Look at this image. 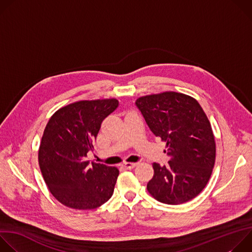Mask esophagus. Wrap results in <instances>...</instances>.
I'll use <instances>...</instances> for the list:
<instances>
[{
    "instance_id": "34e87169",
    "label": "esophagus",
    "mask_w": 252,
    "mask_h": 252,
    "mask_svg": "<svg viewBox=\"0 0 252 252\" xmlns=\"http://www.w3.org/2000/svg\"><path fill=\"white\" fill-rule=\"evenodd\" d=\"M136 165H137V163H131V162H125V163L123 164V166H124L125 168H126V169H131V168L135 167Z\"/></svg>"
}]
</instances>
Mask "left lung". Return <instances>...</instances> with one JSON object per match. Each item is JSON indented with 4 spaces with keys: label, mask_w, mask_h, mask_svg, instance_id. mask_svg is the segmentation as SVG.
Wrapping results in <instances>:
<instances>
[{
    "label": "left lung",
    "mask_w": 252,
    "mask_h": 252,
    "mask_svg": "<svg viewBox=\"0 0 252 252\" xmlns=\"http://www.w3.org/2000/svg\"><path fill=\"white\" fill-rule=\"evenodd\" d=\"M135 105L153 133L166 142L168 164H153L149 192L166 204H181L197 196L207 185L215 161L210 123L193 97L165 92L138 97Z\"/></svg>",
    "instance_id": "left-lung-1"
}]
</instances>
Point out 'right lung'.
Masks as SVG:
<instances>
[{"label":"right lung","mask_w":252,"mask_h":252,"mask_svg":"<svg viewBox=\"0 0 252 252\" xmlns=\"http://www.w3.org/2000/svg\"><path fill=\"white\" fill-rule=\"evenodd\" d=\"M116 98L80 100L57 111L44 130L39 164L51 193L63 205L94 209L109 200L119 169L90 162L102 121L117 110Z\"/></svg>","instance_id":"1"}]
</instances>
